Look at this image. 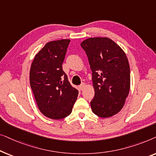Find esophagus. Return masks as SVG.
I'll use <instances>...</instances> for the list:
<instances>
[{
    "mask_svg": "<svg viewBox=\"0 0 156 156\" xmlns=\"http://www.w3.org/2000/svg\"><path fill=\"white\" fill-rule=\"evenodd\" d=\"M85 87H86V84H85L84 83H82V84H81L80 86V90H82H82H84Z\"/></svg>",
    "mask_w": 156,
    "mask_h": 156,
    "instance_id": "34e87169",
    "label": "esophagus"
}]
</instances>
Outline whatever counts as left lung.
<instances>
[{"label":"left lung","mask_w":156,"mask_h":156,"mask_svg":"<svg viewBox=\"0 0 156 156\" xmlns=\"http://www.w3.org/2000/svg\"><path fill=\"white\" fill-rule=\"evenodd\" d=\"M92 71L94 114L108 118L124 106L130 90L129 60L123 50L108 37H90L81 43Z\"/></svg>","instance_id":"8db88e82"}]
</instances>
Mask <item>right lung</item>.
<instances>
[{
    "label": "right lung",
    "instance_id": "add662e5",
    "mask_svg": "<svg viewBox=\"0 0 156 156\" xmlns=\"http://www.w3.org/2000/svg\"><path fill=\"white\" fill-rule=\"evenodd\" d=\"M69 42L63 39L46 43L30 70V84L38 108L44 116L55 120L71 114L78 96L62 67Z\"/></svg>",
    "mask_w": 156,
    "mask_h": 156
}]
</instances>
